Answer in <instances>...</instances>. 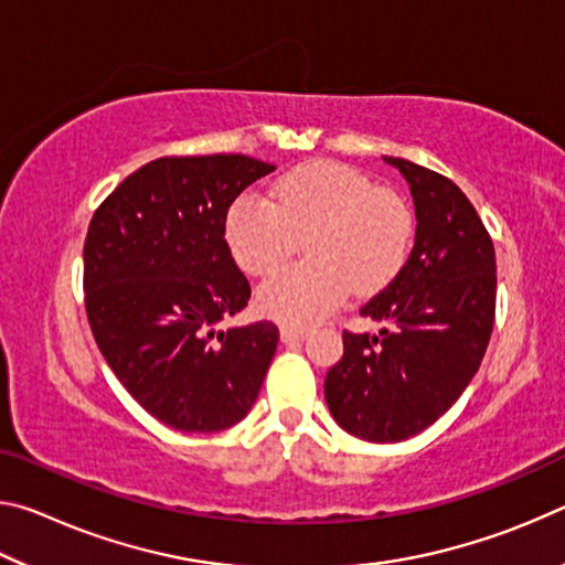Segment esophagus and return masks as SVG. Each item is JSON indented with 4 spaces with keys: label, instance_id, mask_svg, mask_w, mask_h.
Instances as JSON below:
<instances>
[{
    "label": "esophagus",
    "instance_id": "esophagus-1",
    "mask_svg": "<svg viewBox=\"0 0 565 565\" xmlns=\"http://www.w3.org/2000/svg\"><path fill=\"white\" fill-rule=\"evenodd\" d=\"M306 337H309V331H306L303 327H291V323H284V327H281V341L284 343L303 341Z\"/></svg>",
    "mask_w": 565,
    "mask_h": 565
}]
</instances>
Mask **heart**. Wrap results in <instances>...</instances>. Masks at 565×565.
I'll return each instance as SVG.
<instances>
[{
  "mask_svg": "<svg viewBox=\"0 0 565 565\" xmlns=\"http://www.w3.org/2000/svg\"><path fill=\"white\" fill-rule=\"evenodd\" d=\"M306 238L309 264L286 266L259 289V309L286 323H313L356 291H374L406 259L414 216L388 189L337 161H309L276 181L274 202L244 194L228 206L224 236L246 274L266 276Z\"/></svg>",
  "mask_w": 565,
  "mask_h": 565,
  "instance_id": "obj_1",
  "label": "heart"
}]
</instances>
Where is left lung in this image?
Returning <instances> with one entry per match:
<instances>
[{
    "label": "left lung",
    "mask_w": 565,
    "mask_h": 565,
    "mask_svg": "<svg viewBox=\"0 0 565 565\" xmlns=\"http://www.w3.org/2000/svg\"><path fill=\"white\" fill-rule=\"evenodd\" d=\"M384 161L414 196V248L386 289L361 306V317L388 329L343 331V356L323 396L343 431L396 444L441 418L481 366L495 317V252L451 179L408 159Z\"/></svg>",
    "instance_id": "left-lung-1"
}]
</instances>
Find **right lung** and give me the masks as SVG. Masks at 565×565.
Listing matches in <instances>:
<instances>
[{
    "mask_svg": "<svg viewBox=\"0 0 565 565\" xmlns=\"http://www.w3.org/2000/svg\"><path fill=\"white\" fill-rule=\"evenodd\" d=\"M274 169L244 154L164 157L94 212L84 242L94 341L134 401L177 431L238 424L276 353L271 321L218 329L252 296L224 238L226 212Z\"/></svg>",
    "mask_w": 565,
    "mask_h": 565,
    "instance_id": "1",
    "label": "right lung"
}]
</instances>
